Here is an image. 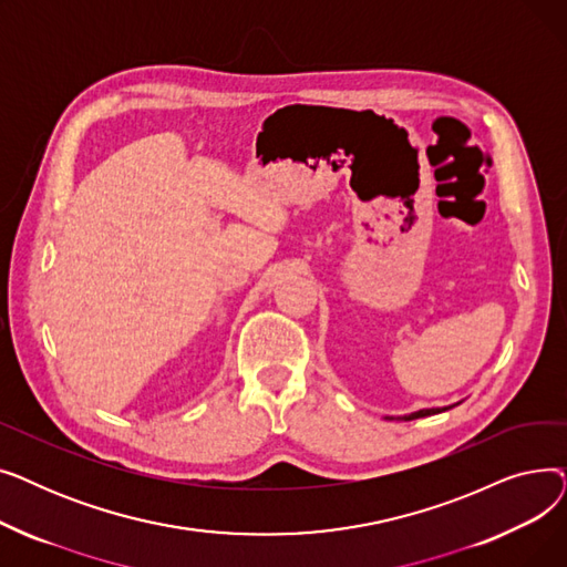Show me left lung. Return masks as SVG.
I'll list each match as a JSON object with an SVG mask.
<instances>
[{"mask_svg": "<svg viewBox=\"0 0 567 567\" xmlns=\"http://www.w3.org/2000/svg\"><path fill=\"white\" fill-rule=\"evenodd\" d=\"M445 409H453V406H443V409H421V411H413L409 415H402L404 421H415V419H425V415H434V413H441Z\"/></svg>", "mask_w": 567, "mask_h": 567, "instance_id": "left-lung-1", "label": "left lung"}]
</instances>
